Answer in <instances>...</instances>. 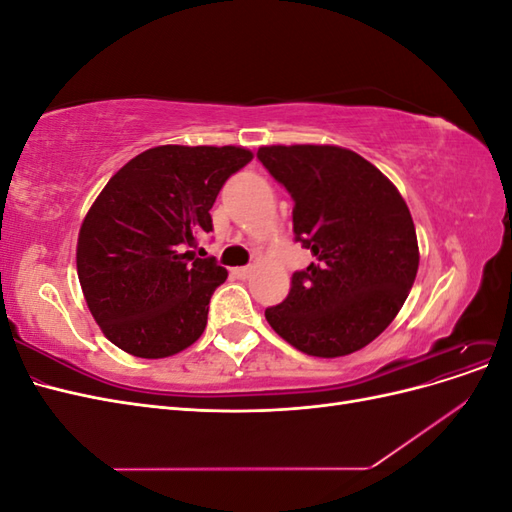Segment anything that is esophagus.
Instances as JSON below:
<instances>
[{
	"mask_svg": "<svg viewBox=\"0 0 512 512\" xmlns=\"http://www.w3.org/2000/svg\"><path fill=\"white\" fill-rule=\"evenodd\" d=\"M252 267H237V269H232V273H235V277H239V280H247V277L252 275Z\"/></svg>",
	"mask_w": 512,
	"mask_h": 512,
	"instance_id": "esophagus-1",
	"label": "esophagus"
}]
</instances>
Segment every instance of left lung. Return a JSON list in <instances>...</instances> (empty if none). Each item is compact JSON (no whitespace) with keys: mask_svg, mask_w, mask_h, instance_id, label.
I'll list each match as a JSON object with an SVG mask.
<instances>
[{"mask_svg":"<svg viewBox=\"0 0 512 512\" xmlns=\"http://www.w3.org/2000/svg\"><path fill=\"white\" fill-rule=\"evenodd\" d=\"M258 160L294 200V241L318 260L292 275L288 297L265 309L267 322L309 356L365 348L393 322L418 271L406 200L344 147L271 145Z\"/></svg>","mask_w":512,"mask_h":512,"instance_id":"8db88e82","label":"left lung"}]
</instances>
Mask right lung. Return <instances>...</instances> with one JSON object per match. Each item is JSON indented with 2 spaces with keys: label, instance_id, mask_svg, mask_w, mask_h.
Wrapping results in <instances>:
<instances>
[{
  "label": "right lung",
  "instance_id": "right-lung-1",
  "mask_svg": "<svg viewBox=\"0 0 512 512\" xmlns=\"http://www.w3.org/2000/svg\"><path fill=\"white\" fill-rule=\"evenodd\" d=\"M252 158L232 145H162L104 185L79 232L76 271L108 342L164 359L203 335L211 294L228 271L190 247L213 230L209 211L226 179Z\"/></svg>",
  "mask_w": 512,
  "mask_h": 512
}]
</instances>
